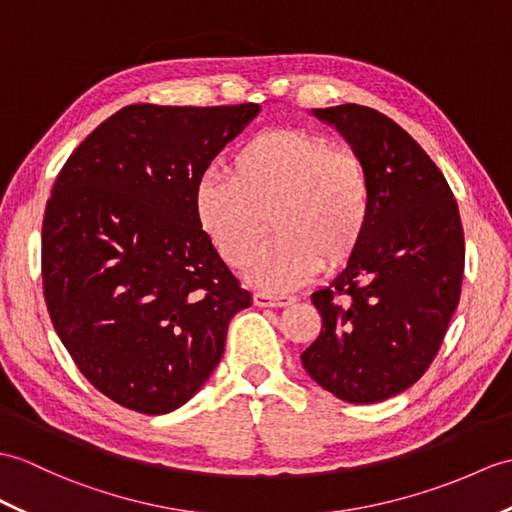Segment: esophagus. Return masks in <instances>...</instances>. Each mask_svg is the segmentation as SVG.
Masks as SVG:
<instances>
[{"label": "esophagus", "mask_w": 512, "mask_h": 512, "mask_svg": "<svg viewBox=\"0 0 512 512\" xmlns=\"http://www.w3.org/2000/svg\"><path fill=\"white\" fill-rule=\"evenodd\" d=\"M253 301H255V305H259V307H285V305H292V303H294V296L272 294V292L259 290V292H255Z\"/></svg>", "instance_id": "34e87169"}]
</instances>
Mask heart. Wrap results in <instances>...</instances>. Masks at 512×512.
<instances>
[{
    "instance_id": "obj_1",
    "label": "heart",
    "mask_w": 512,
    "mask_h": 512,
    "mask_svg": "<svg viewBox=\"0 0 512 512\" xmlns=\"http://www.w3.org/2000/svg\"><path fill=\"white\" fill-rule=\"evenodd\" d=\"M373 176L347 146L318 133L272 128L235 150L229 176L209 172L194 189V216L218 255L242 268L267 228L276 237L248 266L272 290L312 279L320 264L340 266L362 246L373 220Z\"/></svg>"
}]
</instances>
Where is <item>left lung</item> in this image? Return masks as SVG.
<instances>
[{"mask_svg":"<svg viewBox=\"0 0 512 512\" xmlns=\"http://www.w3.org/2000/svg\"><path fill=\"white\" fill-rule=\"evenodd\" d=\"M314 115L366 161L375 205L347 268L312 294L323 329L301 360L342 401H384L423 377L458 307L465 272L458 202L438 165L384 113L340 104Z\"/></svg>","mask_w":512,"mask_h":512,"instance_id":"obj_1","label":"left lung"}]
</instances>
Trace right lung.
Masks as SVG:
<instances>
[{"instance_id":"1","label":"right lung","mask_w":512,"mask_h":512,"mask_svg":"<svg viewBox=\"0 0 512 512\" xmlns=\"http://www.w3.org/2000/svg\"><path fill=\"white\" fill-rule=\"evenodd\" d=\"M259 104H130L71 152L45 205L47 312L93 388L172 412L218 366L251 305L194 216L196 183Z\"/></svg>"}]
</instances>
